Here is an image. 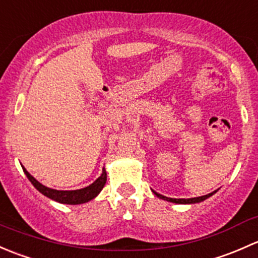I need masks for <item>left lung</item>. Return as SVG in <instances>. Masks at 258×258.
<instances>
[{"mask_svg": "<svg viewBox=\"0 0 258 258\" xmlns=\"http://www.w3.org/2000/svg\"><path fill=\"white\" fill-rule=\"evenodd\" d=\"M215 192H216V191H214V192H211V194H208V195L199 196V198H192V199H171V198H166V196L160 195V194H158V192H155V191H154V194H155V195L158 196V198L163 199V200L170 201V203H175V204H196V203H201V201H204V200H205V199H208L211 195H214Z\"/></svg>", "mask_w": 258, "mask_h": 258, "instance_id": "8db88e82", "label": "left lung"}]
</instances>
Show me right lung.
<instances>
[{"mask_svg":"<svg viewBox=\"0 0 258 258\" xmlns=\"http://www.w3.org/2000/svg\"><path fill=\"white\" fill-rule=\"evenodd\" d=\"M25 171L26 176L28 177V180L32 182L34 187L39 191V192L43 194L47 198L52 199V200L58 201L60 204H68V205H78V204L88 203L89 200L94 199L98 194L102 191V188L104 187L105 182H107V171L105 169H103L102 175L93 182L89 186L81 188V190H71V191H63V190H54V188H49L44 185H42L41 182L37 181L33 176L27 171L25 168H22Z\"/></svg>","mask_w":258,"mask_h":258,"instance_id":"obj_1","label":"right lung"}]
</instances>
